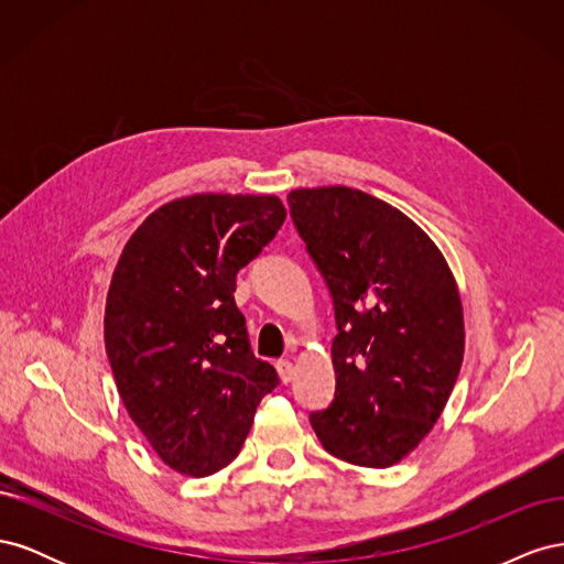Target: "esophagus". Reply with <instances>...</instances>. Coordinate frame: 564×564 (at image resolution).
Returning a JSON list of instances; mask_svg holds the SVG:
<instances>
[{"label": "esophagus", "mask_w": 564, "mask_h": 564, "mask_svg": "<svg viewBox=\"0 0 564 564\" xmlns=\"http://www.w3.org/2000/svg\"><path fill=\"white\" fill-rule=\"evenodd\" d=\"M278 373H280L282 383H289L294 379V362L292 360H280L278 362Z\"/></svg>", "instance_id": "34e87169"}]
</instances>
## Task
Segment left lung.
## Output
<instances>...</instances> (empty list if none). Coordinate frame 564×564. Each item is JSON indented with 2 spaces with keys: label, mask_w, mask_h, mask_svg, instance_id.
I'll return each instance as SVG.
<instances>
[{
  "label": "left lung",
  "mask_w": 564,
  "mask_h": 564,
  "mask_svg": "<svg viewBox=\"0 0 564 564\" xmlns=\"http://www.w3.org/2000/svg\"><path fill=\"white\" fill-rule=\"evenodd\" d=\"M289 212L327 282L336 395L311 423L352 466H395L433 431L464 362V305L437 245L388 202L299 187Z\"/></svg>",
  "instance_id": "8db88e82"
}]
</instances>
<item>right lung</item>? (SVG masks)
I'll return each instance as SVG.
<instances>
[{"instance_id": "right-lung-1", "label": "right lung", "mask_w": 564, "mask_h": 564, "mask_svg": "<svg viewBox=\"0 0 564 564\" xmlns=\"http://www.w3.org/2000/svg\"><path fill=\"white\" fill-rule=\"evenodd\" d=\"M284 218L275 195L178 197L143 220L115 265L104 319L112 377L131 421L181 475L226 468L278 386L251 352L235 286Z\"/></svg>"}]
</instances>
